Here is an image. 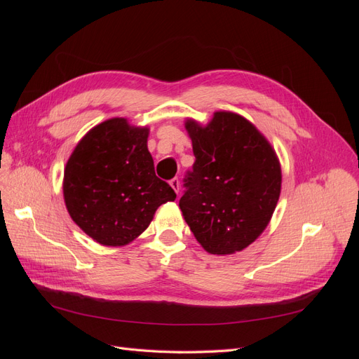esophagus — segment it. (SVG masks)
<instances>
[{
	"label": "esophagus",
	"mask_w": 359,
	"mask_h": 359,
	"mask_svg": "<svg viewBox=\"0 0 359 359\" xmlns=\"http://www.w3.org/2000/svg\"><path fill=\"white\" fill-rule=\"evenodd\" d=\"M170 187L175 190V193L178 194L180 193V190H181V186H180V180L178 178H173V180H170Z\"/></svg>",
	"instance_id": "1"
}]
</instances>
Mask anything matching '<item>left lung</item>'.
Instances as JSON below:
<instances>
[{"label":"left lung","instance_id":"8db88e82","mask_svg":"<svg viewBox=\"0 0 359 359\" xmlns=\"http://www.w3.org/2000/svg\"><path fill=\"white\" fill-rule=\"evenodd\" d=\"M194 163L180 208L211 255L241 252L265 231L281 189V169L265 136L241 115L215 112L202 127L187 119Z\"/></svg>","mask_w":359,"mask_h":359}]
</instances>
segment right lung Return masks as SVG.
<instances>
[{
  "label": "right lung",
  "mask_w": 359,
  "mask_h": 359,
  "mask_svg": "<svg viewBox=\"0 0 359 359\" xmlns=\"http://www.w3.org/2000/svg\"><path fill=\"white\" fill-rule=\"evenodd\" d=\"M147 127L111 118L76 145L64 169L67 211L81 229L102 245L132 243L161 203L175 201L168 182L156 177Z\"/></svg>",
  "instance_id": "right-lung-1"
}]
</instances>
